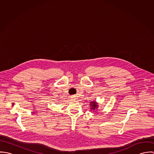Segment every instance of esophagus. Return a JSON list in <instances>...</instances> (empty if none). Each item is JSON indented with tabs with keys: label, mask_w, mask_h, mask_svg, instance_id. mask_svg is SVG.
<instances>
[{
	"label": "esophagus",
	"mask_w": 154,
	"mask_h": 154,
	"mask_svg": "<svg viewBox=\"0 0 154 154\" xmlns=\"http://www.w3.org/2000/svg\"><path fill=\"white\" fill-rule=\"evenodd\" d=\"M71 98H72L73 100H75V96H72V97H71Z\"/></svg>",
	"instance_id": "obj_1"
}]
</instances>
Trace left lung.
<instances>
[{"mask_svg": "<svg viewBox=\"0 0 154 154\" xmlns=\"http://www.w3.org/2000/svg\"><path fill=\"white\" fill-rule=\"evenodd\" d=\"M90 106L91 107V109L93 110H95V109H98V106L97 105V103L95 101L91 102L90 104Z\"/></svg>", "mask_w": 154, "mask_h": 154, "instance_id": "8db88e82", "label": "left lung"}]
</instances>
